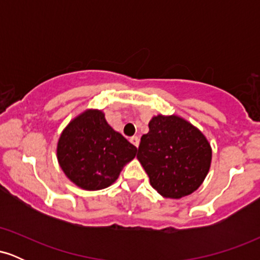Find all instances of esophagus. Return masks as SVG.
<instances>
[{
  "mask_svg": "<svg viewBox=\"0 0 260 260\" xmlns=\"http://www.w3.org/2000/svg\"><path fill=\"white\" fill-rule=\"evenodd\" d=\"M129 140H131V143H132V144L134 145V147L138 148V145H139V138H138V137H132V138H131Z\"/></svg>",
  "mask_w": 260,
  "mask_h": 260,
  "instance_id": "obj_1",
  "label": "esophagus"
}]
</instances>
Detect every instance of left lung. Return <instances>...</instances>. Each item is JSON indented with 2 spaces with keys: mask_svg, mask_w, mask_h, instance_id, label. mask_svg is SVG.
<instances>
[{
  "mask_svg": "<svg viewBox=\"0 0 260 260\" xmlns=\"http://www.w3.org/2000/svg\"><path fill=\"white\" fill-rule=\"evenodd\" d=\"M211 154L210 143L190 122L176 115H157L140 138L137 159L159 194L180 199L201 187Z\"/></svg>",
  "mask_w": 260,
  "mask_h": 260,
  "instance_id": "1",
  "label": "left lung"
}]
</instances>
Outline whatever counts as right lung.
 Segmentation results:
<instances>
[{
    "label": "right lung",
    "mask_w": 260,
    "mask_h": 260,
    "mask_svg": "<svg viewBox=\"0 0 260 260\" xmlns=\"http://www.w3.org/2000/svg\"><path fill=\"white\" fill-rule=\"evenodd\" d=\"M56 151L68 180L82 189L99 190L117 180L137 148L107 123L101 110L88 109L62 131Z\"/></svg>",
    "instance_id": "obj_1"
}]
</instances>
